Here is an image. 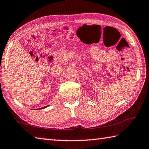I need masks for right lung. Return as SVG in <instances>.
<instances>
[{
  "mask_svg": "<svg viewBox=\"0 0 149 149\" xmlns=\"http://www.w3.org/2000/svg\"><path fill=\"white\" fill-rule=\"evenodd\" d=\"M49 106V105H48ZM48 106H46V107H42V108H40V109H45V108H46L47 107H48Z\"/></svg>",
  "mask_w": 149,
  "mask_h": 149,
  "instance_id": "add662e5",
  "label": "right lung"
}]
</instances>
